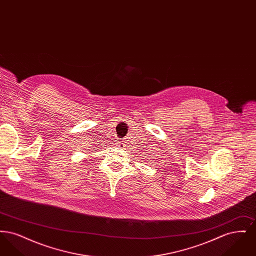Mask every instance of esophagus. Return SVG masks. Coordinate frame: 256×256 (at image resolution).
Returning a JSON list of instances; mask_svg holds the SVG:
<instances>
[{
	"mask_svg": "<svg viewBox=\"0 0 256 256\" xmlns=\"http://www.w3.org/2000/svg\"><path fill=\"white\" fill-rule=\"evenodd\" d=\"M119 146H121V148H122V146H124V143H121V144L119 145Z\"/></svg>",
	"mask_w": 256,
	"mask_h": 256,
	"instance_id": "obj_1",
	"label": "esophagus"
}]
</instances>
